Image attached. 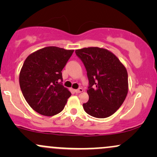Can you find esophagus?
<instances>
[{
	"label": "esophagus",
	"mask_w": 157,
	"mask_h": 157,
	"mask_svg": "<svg viewBox=\"0 0 157 157\" xmlns=\"http://www.w3.org/2000/svg\"><path fill=\"white\" fill-rule=\"evenodd\" d=\"M75 93L79 94L80 92H82V91H83V89H82V88H80V89H75Z\"/></svg>",
	"instance_id": "1"
}]
</instances>
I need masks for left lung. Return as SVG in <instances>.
I'll return each instance as SVG.
<instances>
[{
  "mask_svg": "<svg viewBox=\"0 0 157 157\" xmlns=\"http://www.w3.org/2000/svg\"><path fill=\"white\" fill-rule=\"evenodd\" d=\"M75 52L84 63L89 80V100L82 104L85 111L94 117H109L117 111L128 94L126 68L106 48H83Z\"/></svg>",
  "mask_w": 157,
  "mask_h": 157,
  "instance_id": "8db88e82",
  "label": "left lung"
}]
</instances>
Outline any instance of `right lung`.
<instances>
[{
    "label": "right lung",
    "instance_id": "1",
    "mask_svg": "<svg viewBox=\"0 0 157 157\" xmlns=\"http://www.w3.org/2000/svg\"><path fill=\"white\" fill-rule=\"evenodd\" d=\"M74 50L48 46L30 54L19 75L25 100L36 112L51 117L63 110L71 95L62 81V70Z\"/></svg>",
    "mask_w": 157,
    "mask_h": 157
}]
</instances>
